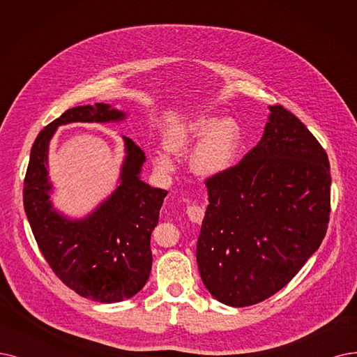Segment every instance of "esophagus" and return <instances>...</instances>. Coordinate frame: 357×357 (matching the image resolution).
<instances>
[{
	"label": "esophagus",
	"instance_id": "obj_1",
	"mask_svg": "<svg viewBox=\"0 0 357 357\" xmlns=\"http://www.w3.org/2000/svg\"><path fill=\"white\" fill-rule=\"evenodd\" d=\"M186 213L188 217L192 222H196V224H201L204 217H205V209L204 206L197 205V204H192V205H188V209H186Z\"/></svg>",
	"mask_w": 357,
	"mask_h": 357
}]
</instances>
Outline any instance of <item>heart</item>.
Segmentation results:
<instances>
[{"mask_svg": "<svg viewBox=\"0 0 357 357\" xmlns=\"http://www.w3.org/2000/svg\"><path fill=\"white\" fill-rule=\"evenodd\" d=\"M240 140V127L233 119L218 120L212 114H204L169 129L164 137V146L169 153L181 155L197 144L190 156L193 173L201 177H215L236 162ZM155 164L164 173L174 168L173 161L164 153L155 156Z\"/></svg>", "mask_w": 357, "mask_h": 357, "instance_id": "b5f03b06", "label": "heart"}]
</instances>
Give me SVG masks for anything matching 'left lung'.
Here are the masks:
<instances>
[{"mask_svg": "<svg viewBox=\"0 0 357 357\" xmlns=\"http://www.w3.org/2000/svg\"><path fill=\"white\" fill-rule=\"evenodd\" d=\"M259 144L209 177L196 261L218 302L243 307L275 294L318 250L330 221L326 152L294 114L269 107Z\"/></svg>", "mask_w": 357, "mask_h": 357, "instance_id": "8db88e82", "label": "left lung"}]
</instances>
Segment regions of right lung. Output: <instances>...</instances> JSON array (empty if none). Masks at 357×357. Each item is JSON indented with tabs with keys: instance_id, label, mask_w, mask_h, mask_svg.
I'll return each mask as SVG.
<instances>
[{
	"instance_id": "1",
	"label": "right lung",
	"mask_w": 357,
	"mask_h": 357,
	"mask_svg": "<svg viewBox=\"0 0 357 357\" xmlns=\"http://www.w3.org/2000/svg\"><path fill=\"white\" fill-rule=\"evenodd\" d=\"M124 119L126 112L108 104L67 109L35 139L23 186L26 215L48 265L67 287L101 303L126 301L144 289L152 268L151 234L168 192L140 180L145 152L123 136L120 186L88 217L70 220L50 201L48 148L59 126Z\"/></svg>"
}]
</instances>
